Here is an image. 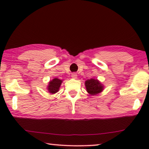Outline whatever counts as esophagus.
<instances>
[{
    "label": "esophagus",
    "instance_id": "esophagus-1",
    "mask_svg": "<svg viewBox=\"0 0 149 149\" xmlns=\"http://www.w3.org/2000/svg\"><path fill=\"white\" fill-rule=\"evenodd\" d=\"M71 77H72L73 79H77V74H76V73H72V74H71Z\"/></svg>",
    "mask_w": 149,
    "mask_h": 149
}]
</instances>
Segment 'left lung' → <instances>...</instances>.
<instances>
[{
  "label": "left lung",
  "mask_w": 149,
  "mask_h": 149,
  "mask_svg": "<svg viewBox=\"0 0 149 149\" xmlns=\"http://www.w3.org/2000/svg\"><path fill=\"white\" fill-rule=\"evenodd\" d=\"M87 92L91 95H96L103 90V86L97 79H91L85 81Z\"/></svg>",
  "instance_id": "left-lung-1"
}]
</instances>
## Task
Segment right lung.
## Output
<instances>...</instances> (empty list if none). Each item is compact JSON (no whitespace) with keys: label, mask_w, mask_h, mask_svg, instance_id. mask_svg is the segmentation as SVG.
Returning a JSON list of instances; mask_svg holds the SVG:
<instances>
[{"label":"right lung","mask_w":149,"mask_h":149,"mask_svg":"<svg viewBox=\"0 0 149 149\" xmlns=\"http://www.w3.org/2000/svg\"><path fill=\"white\" fill-rule=\"evenodd\" d=\"M62 81L60 79L55 78L53 79L52 81H51L48 85V91L49 93H55L58 92L61 84H62Z\"/></svg>","instance_id":"obj_1"}]
</instances>
